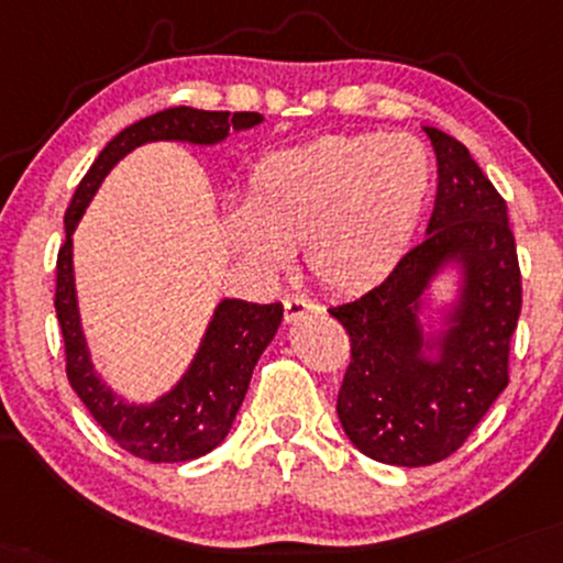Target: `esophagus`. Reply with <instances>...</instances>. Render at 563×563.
Returning <instances> with one entry per match:
<instances>
[{
  "label": "esophagus",
  "mask_w": 563,
  "mask_h": 563,
  "mask_svg": "<svg viewBox=\"0 0 563 563\" xmlns=\"http://www.w3.org/2000/svg\"><path fill=\"white\" fill-rule=\"evenodd\" d=\"M283 303H286V322H296L301 320V317H307L309 311H314V303L307 299H299V296H288Z\"/></svg>",
  "instance_id": "esophagus-1"
}]
</instances>
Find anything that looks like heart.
Masks as SVG:
<instances>
[{
  "mask_svg": "<svg viewBox=\"0 0 563 563\" xmlns=\"http://www.w3.org/2000/svg\"><path fill=\"white\" fill-rule=\"evenodd\" d=\"M432 162L415 135H322L254 167L228 239L260 275H280L303 246L311 277L358 294L393 273L428 207Z\"/></svg>",
  "mask_w": 563,
  "mask_h": 563,
  "instance_id": "1",
  "label": "heart"
}]
</instances>
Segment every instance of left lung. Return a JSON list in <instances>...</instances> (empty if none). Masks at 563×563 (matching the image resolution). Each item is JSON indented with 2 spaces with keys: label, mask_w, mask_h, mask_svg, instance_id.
Here are the masks:
<instances>
[{
  "label": "left lung",
  "mask_w": 563,
  "mask_h": 563,
  "mask_svg": "<svg viewBox=\"0 0 563 563\" xmlns=\"http://www.w3.org/2000/svg\"><path fill=\"white\" fill-rule=\"evenodd\" d=\"M438 191L424 241L380 286L330 309L351 338L338 419L364 456L393 466L443 462L509 385L521 311L517 243L506 201L470 148L424 125ZM454 275L443 308L429 303Z\"/></svg>",
  "instance_id": "left-lung-1"
}]
</instances>
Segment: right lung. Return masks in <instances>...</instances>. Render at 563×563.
<instances>
[{
    "label": "right lung",
    "instance_id": "1",
    "mask_svg": "<svg viewBox=\"0 0 563 563\" xmlns=\"http://www.w3.org/2000/svg\"><path fill=\"white\" fill-rule=\"evenodd\" d=\"M260 112H207L194 107H170L128 125L101 148L76 188L65 214V243L57 256V309L65 338L67 380L120 449L154 464L191 462L225 440L246 396L252 372L273 343L283 322V303H254L220 299L209 317L199 349L178 383L154 401H125L97 372L88 349L78 309L73 233L97 196L99 186L120 159L133 148L154 141H175L191 146H217L230 133L249 131L262 123Z\"/></svg>",
    "mask_w": 563,
    "mask_h": 563
}]
</instances>
